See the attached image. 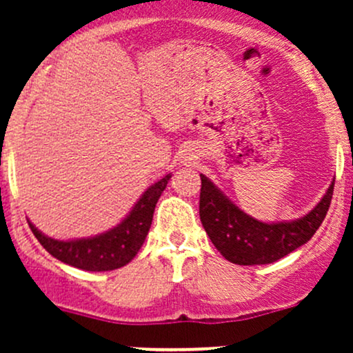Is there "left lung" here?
I'll return each instance as SVG.
<instances>
[{
  "label": "left lung",
  "instance_id": "1",
  "mask_svg": "<svg viewBox=\"0 0 353 353\" xmlns=\"http://www.w3.org/2000/svg\"><path fill=\"white\" fill-rule=\"evenodd\" d=\"M334 184L335 179L307 216L290 222L265 224L247 216L201 174V222L216 249L232 264H272L310 241L330 208Z\"/></svg>",
  "mask_w": 353,
  "mask_h": 353
}]
</instances>
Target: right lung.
Returning a JSON list of instances; mask_svg holds the SVG:
<instances>
[{
  "label": "right lung",
  "mask_w": 353,
  "mask_h": 353,
  "mask_svg": "<svg viewBox=\"0 0 353 353\" xmlns=\"http://www.w3.org/2000/svg\"><path fill=\"white\" fill-rule=\"evenodd\" d=\"M171 174L164 176L163 179L152 184L136 202L129 216L121 224L108 232L88 239H74V241H56L44 236L28 221L34 237L39 244L50 252L52 257L64 264L78 267L91 272H104V270H114L136 257L139 249L143 247L145 236L152 224L154 209L161 194L168 185Z\"/></svg>",
  "instance_id": "right-lung-1"
}]
</instances>
